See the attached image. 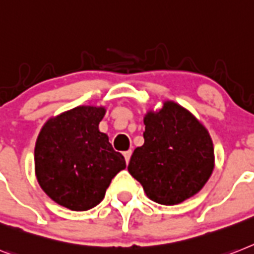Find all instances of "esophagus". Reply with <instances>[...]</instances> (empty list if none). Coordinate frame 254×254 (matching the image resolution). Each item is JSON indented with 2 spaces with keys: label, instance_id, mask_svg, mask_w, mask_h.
I'll return each instance as SVG.
<instances>
[{
  "label": "esophagus",
  "instance_id": "1",
  "mask_svg": "<svg viewBox=\"0 0 254 254\" xmlns=\"http://www.w3.org/2000/svg\"><path fill=\"white\" fill-rule=\"evenodd\" d=\"M131 154H132V150H131V149H129V150H126V152L123 153V156H125L126 162H127V163L129 162V158H131Z\"/></svg>",
  "mask_w": 254,
  "mask_h": 254
}]
</instances>
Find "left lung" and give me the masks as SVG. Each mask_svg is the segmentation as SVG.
<instances>
[{
	"label": "left lung",
	"instance_id": "1",
	"mask_svg": "<svg viewBox=\"0 0 254 254\" xmlns=\"http://www.w3.org/2000/svg\"><path fill=\"white\" fill-rule=\"evenodd\" d=\"M144 144L128 171L157 204L177 205L202 190L214 170V145L202 123L174 101L144 117Z\"/></svg>",
	"mask_w": 254,
	"mask_h": 254
}]
</instances>
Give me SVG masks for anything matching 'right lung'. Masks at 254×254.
<instances>
[{
  "instance_id": "right-lung-1",
  "label": "right lung",
  "mask_w": 254,
  "mask_h": 254,
  "mask_svg": "<svg viewBox=\"0 0 254 254\" xmlns=\"http://www.w3.org/2000/svg\"><path fill=\"white\" fill-rule=\"evenodd\" d=\"M105 113L104 106H77L48 119L37 136V182L54 202L70 210L100 204L113 178L126 169L125 157L98 129Z\"/></svg>"
}]
</instances>
